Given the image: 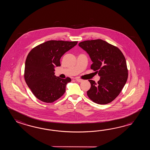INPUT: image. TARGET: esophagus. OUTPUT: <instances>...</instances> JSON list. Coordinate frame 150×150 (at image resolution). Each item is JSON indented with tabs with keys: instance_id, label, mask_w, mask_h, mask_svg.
Returning a JSON list of instances; mask_svg holds the SVG:
<instances>
[{
	"instance_id": "34e87169",
	"label": "esophagus",
	"mask_w": 150,
	"mask_h": 150,
	"mask_svg": "<svg viewBox=\"0 0 150 150\" xmlns=\"http://www.w3.org/2000/svg\"><path fill=\"white\" fill-rule=\"evenodd\" d=\"M76 79V81H78V82H79V83H81V82H82L83 81V79H80V78H77Z\"/></svg>"
}]
</instances>
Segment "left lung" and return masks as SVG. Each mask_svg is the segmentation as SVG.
Segmentation results:
<instances>
[{
    "mask_svg": "<svg viewBox=\"0 0 150 150\" xmlns=\"http://www.w3.org/2000/svg\"><path fill=\"white\" fill-rule=\"evenodd\" d=\"M79 46L89 54L93 62L91 69L100 76L97 83L88 80L91 85L87 92L88 98L100 105L112 102L127 81L128 70L123 53L117 47L100 39L81 42Z\"/></svg>",
    "mask_w": 150,
    "mask_h": 150,
    "instance_id": "obj_1",
    "label": "left lung"
}]
</instances>
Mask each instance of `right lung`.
Returning a JSON list of instances; mask_svg holds the SVG:
<instances>
[{
	"label": "right lung",
	"mask_w": 150,
	"mask_h": 150,
	"mask_svg": "<svg viewBox=\"0 0 150 150\" xmlns=\"http://www.w3.org/2000/svg\"><path fill=\"white\" fill-rule=\"evenodd\" d=\"M78 41L50 40L37 45L29 52L25 62L24 78L33 94L42 102L52 103L65 92L71 78L54 76L55 67H60L63 54Z\"/></svg>",
	"instance_id": "right-lung-1"
}]
</instances>
